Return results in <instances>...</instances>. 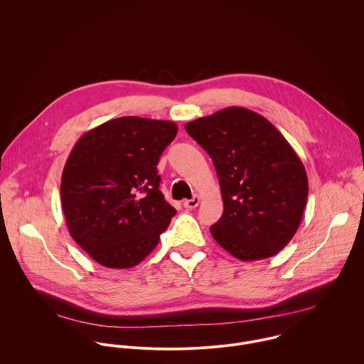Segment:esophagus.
<instances>
[{"label": "esophagus", "mask_w": 364, "mask_h": 364, "mask_svg": "<svg viewBox=\"0 0 364 364\" xmlns=\"http://www.w3.org/2000/svg\"><path fill=\"white\" fill-rule=\"evenodd\" d=\"M199 203H200V198H199V196H193L192 199L183 202V208H191V210H192V208H198Z\"/></svg>", "instance_id": "1"}]
</instances>
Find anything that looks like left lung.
<instances>
[{"label":"left lung","mask_w":364,"mask_h":364,"mask_svg":"<svg viewBox=\"0 0 364 364\" xmlns=\"http://www.w3.org/2000/svg\"><path fill=\"white\" fill-rule=\"evenodd\" d=\"M208 153L224 211L213 238L241 260L270 258L296 234L309 198L301 159L259 113L230 106L185 124Z\"/></svg>","instance_id":"8db88e82"}]
</instances>
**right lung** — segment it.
<instances>
[{
    "label": "right lung",
    "instance_id": "1",
    "mask_svg": "<svg viewBox=\"0 0 364 364\" xmlns=\"http://www.w3.org/2000/svg\"><path fill=\"white\" fill-rule=\"evenodd\" d=\"M176 133L172 122L123 116L87 132L67 158L60 193L68 231L105 267L139 264L175 215L156 164Z\"/></svg>",
    "mask_w": 364,
    "mask_h": 364
}]
</instances>
